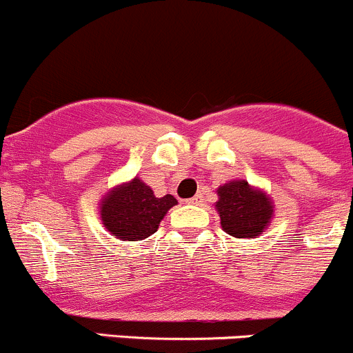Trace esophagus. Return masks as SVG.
Masks as SVG:
<instances>
[{"instance_id":"obj_1","label":"esophagus","mask_w":353,"mask_h":353,"mask_svg":"<svg viewBox=\"0 0 353 353\" xmlns=\"http://www.w3.org/2000/svg\"><path fill=\"white\" fill-rule=\"evenodd\" d=\"M204 201V197H203V194H196V196L194 197H190V199H187V203L189 204H201Z\"/></svg>"}]
</instances>
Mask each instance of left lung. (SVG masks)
Returning a JSON list of instances; mask_svg holds the SVG:
<instances>
[{"mask_svg": "<svg viewBox=\"0 0 353 353\" xmlns=\"http://www.w3.org/2000/svg\"><path fill=\"white\" fill-rule=\"evenodd\" d=\"M221 229L234 237H254L263 232L272 218V203L261 190L244 180H234L218 189Z\"/></svg>", "mask_w": 353, "mask_h": 353, "instance_id": "1", "label": "left lung"}]
</instances>
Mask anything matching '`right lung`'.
I'll list each match as a JSON object with an SVG mask.
<instances>
[{"label": "right lung", "instance_id": "add662e5", "mask_svg": "<svg viewBox=\"0 0 353 353\" xmlns=\"http://www.w3.org/2000/svg\"><path fill=\"white\" fill-rule=\"evenodd\" d=\"M174 204L173 196L156 197L149 185L133 179L107 194L100 214L110 234L124 241H140L159 229V221Z\"/></svg>", "mask_w": 353, "mask_h": 353}]
</instances>
